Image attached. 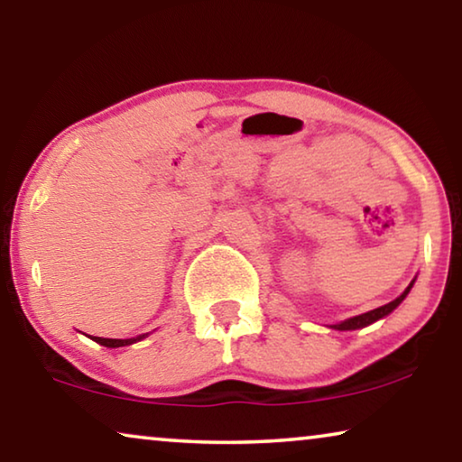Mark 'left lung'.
Segmentation results:
<instances>
[{"mask_svg": "<svg viewBox=\"0 0 462 462\" xmlns=\"http://www.w3.org/2000/svg\"><path fill=\"white\" fill-rule=\"evenodd\" d=\"M411 288H413V282L409 283V285H407V290L402 291V294H401L397 300H393V302L384 304V306H380V309H374V310H370V312L357 314V317L343 320V323L331 325V328H337V331H354V328H362V327H368V325H372V323H374V320L386 317V314H391L394 309H397V306L402 302V300H405V296L409 294V290H411Z\"/></svg>", "mask_w": 462, "mask_h": 462, "instance_id": "8db88e82", "label": "left lung"}]
</instances>
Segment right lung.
I'll use <instances>...</instances> for the list:
<instances>
[{"instance_id":"right-lung-1","label":"right lung","mask_w":462,"mask_h":462,"mask_svg":"<svg viewBox=\"0 0 462 462\" xmlns=\"http://www.w3.org/2000/svg\"><path fill=\"white\" fill-rule=\"evenodd\" d=\"M143 337L145 335H137V337H131V339H106V337H92V339L105 347H123V346H131V343L143 339Z\"/></svg>"}]
</instances>
